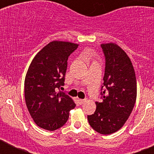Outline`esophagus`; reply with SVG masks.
<instances>
[{"label":"esophagus","instance_id":"esophagus-1","mask_svg":"<svg viewBox=\"0 0 154 154\" xmlns=\"http://www.w3.org/2000/svg\"><path fill=\"white\" fill-rule=\"evenodd\" d=\"M79 103L80 104H83L84 103H85V99H79Z\"/></svg>","mask_w":154,"mask_h":154}]
</instances>
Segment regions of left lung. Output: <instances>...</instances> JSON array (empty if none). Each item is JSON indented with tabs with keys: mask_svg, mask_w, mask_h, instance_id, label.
Returning a JSON list of instances; mask_svg holds the SVG:
<instances>
[{
	"mask_svg": "<svg viewBox=\"0 0 154 154\" xmlns=\"http://www.w3.org/2000/svg\"><path fill=\"white\" fill-rule=\"evenodd\" d=\"M101 47L106 57L103 101L96 102V111L87 118L94 130L109 135L123 127L131 114L137 99V79L124 50L112 42Z\"/></svg>",
	"mask_w": 154,
	"mask_h": 154,
	"instance_id": "left-lung-1",
	"label": "left lung"
}]
</instances>
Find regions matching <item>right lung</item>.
Returning <instances> with one entry per match:
<instances>
[{"mask_svg":"<svg viewBox=\"0 0 154 154\" xmlns=\"http://www.w3.org/2000/svg\"><path fill=\"white\" fill-rule=\"evenodd\" d=\"M79 45L53 41L34 57L24 79V99L31 118L37 126L54 131L67 122L73 99L62 92L67 60Z\"/></svg>","mask_w":154,"mask_h":154,"instance_id":"right-lung-1","label":"right lung"}]
</instances>
